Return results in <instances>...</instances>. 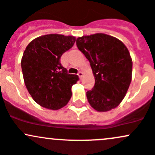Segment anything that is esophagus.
<instances>
[{
	"instance_id": "obj_1",
	"label": "esophagus",
	"mask_w": 155,
	"mask_h": 155,
	"mask_svg": "<svg viewBox=\"0 0 155 155\" xmlns=\"http://www.w3.org/2000/svg\"><path fill=\"white\" fill-rule=\"evenodd\" d=\"M78 75L79 76L80 78H81L83 77V75H84V73H83L82 71H79V72L78 73Z\"/></svg>"
}]
</instances>
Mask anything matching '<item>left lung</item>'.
Segmentation results:
<instances>
[{
	"instance_id": "left-lung-1",
	"label": "left lung",
	"mask_w": 155,
	"mask_h": 155,
	"mask_svg": "<svg viewBox=\"0 0 155 155\" xmlns=\"http://www.w3.org/2000/svg\"><path fill=\"white\" fill-rule=\"evenodd\" d=\"M76 44L89 60L95 80L92 89L86 92L89 104L97 111L116 108L131 81L132 61L126 46L103 33L79 37Z\"/></svg>"
}]
</instances>
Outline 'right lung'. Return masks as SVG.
I'll use <instances>...</instances> for the list:
<instances>
[{"instance_id": "right-lung-1", "label": "right lung", "mask_w": 155, "mask_h": 155, "mask_svg": "<svg viewBox=\"0 0 155 155\" xmlns=\"http://www.w3.org/2000/svg\"><path fill=\"white\" fill-rule=\"evenodd\" d=\"M74 42V36L50 34L35 38L26 46L21 59L23 76L28 91L40 106L57 110L70 100L71 86L79 78L68 74L60 59Z\"/></svg>"}]
</instances>
